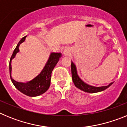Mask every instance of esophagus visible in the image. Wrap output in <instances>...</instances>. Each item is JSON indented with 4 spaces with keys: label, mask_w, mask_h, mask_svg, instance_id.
I'll return each mask as SVG.
<instances>
[{
    "label": "esophagus",
    "mask_w": 127,
    "mask_h": 127,
    "mask_svg": "<svg viewBox=\"0 0 127 127\" xmlns=\"http://www.w3.org/2000/svg\"><path fill=\"white\" fill-rule=\"evenodd\" d=\"M70 48H66L64 50V54L65 55H68L69 54V53H70Z\"/></svg>",
    "instance_id": "obj_1"
}]
</instances>
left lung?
<instances>
[{
    "mask_svg": "<svg viewBox=\"0 0 127 127\" xmlns=\"http://www.w3.org/2000/svg\"><path fill=\"white\" fill-rule=\"evenodd\" d=\"M71 72H72V81L75 86L77 88L80 89L81 90L84 91L85 92L88 93H97L99 92L104 90L108 87H109L111 85L113 84V83H111L109 85L105 86H101V87H95V86H90L85 83H84L81 79L79 78L77 73V70H76V65L74 64V63L72 62H71Z\"/></svg>",
    "mask_w": 127,
    "mask_h": 127,
    "instance_id": "8db88e82",
    "label": "left lung"
}]
</instances>
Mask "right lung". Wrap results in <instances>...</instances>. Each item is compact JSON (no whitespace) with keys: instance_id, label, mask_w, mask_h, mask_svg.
I'll return each mask as SVG.
<instances>
[{"instance_id":"right-lung-1","label":"right lung","mask_w":127,"mask_h":127,"mask_svg":"<svg viewBox=\"0 0 127 127\" xmlns=\"http://www.w3.org/2000/svg\"><path fill=\"white\" fill-rule=\"evenodd\" d=\"M26 37L27 36H25L20 40L11 57L9 61L10 77H11V81L13 85L20 92L23 93L25 95L29 96V97H36V96L42 95L48 90L50 86V83H51V72L53 70L54 67H55V65L58 63L62 55L60 53H51L46 64L45 65L41 73L32 81L27 82L26 83L16 81L11 77V69H12L11 68V60L15 57L16 53L19 52L20 51L19 46L20 45V44L24 42Z\"/></svg>"}]
</instances>
